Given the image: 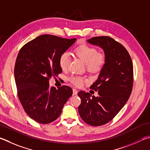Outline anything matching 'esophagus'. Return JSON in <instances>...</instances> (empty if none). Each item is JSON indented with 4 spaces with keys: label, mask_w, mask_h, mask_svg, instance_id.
Here are the masks:
<instances>
[{
    "label": "esophagus",
    "mask_w": 150,
    "mask_h": 150,
    "mask_svg": "<svg viewBox=\"0 0 150 150\" xmlns=\"http://www.w3.org/2000/svg\"><path fill=\"white\" fill-rule=\"evenodd\" d=\"M77 92H78V91H77V89H75V88H73V94L77 95Z\"/></svg>",
    "instance_id": "esophagus-1"
}]
</instances>
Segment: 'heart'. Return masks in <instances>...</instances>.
<instances>
[{
  "label": "heart",
  "instance_id": "obj_1",
  "mask_svg": "<svg viewBox=\"0 0 150 150\" xmlns=\"http://www.w3.org/2000/svg\"><path fill=\"white\" fill-rule=\"evenodd\" d=\"M75 54L86 64V69L91 72H98L105 64V56L98 52L97 50L88 45H81L75 50ZM70 62L69 54H62L59 59V64L62 70H66ZM85 79L80 76H71L69 81L75 85L79 86L83 83Z\"/></svg>",
  "mask_w": 150,
  "mask_h": 150
}]
</instances>
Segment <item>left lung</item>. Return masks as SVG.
Returning <instances> with one entry per match:
<instances>
[{
  "instance_id": "8db88e82",
  "label": "left lung",
  "mask_w": 150,
  "mask_h": 150,
  "mask_svg": "<svg viewBox=\"0 0 150 150\" xmlns=\"http://www.w3.org/2000/svg\"><path fill=\"white\" fill-rule=\"evenodd\" d=\"M90 44L102 48L105 64L97 80L90 86L97 91L95 97L80 91L81 103L78 111L81 119L92 126H100L112 120L129 100L133 84V66L123 46L110 37H95Z\"/></svg>"
}]
</instances>
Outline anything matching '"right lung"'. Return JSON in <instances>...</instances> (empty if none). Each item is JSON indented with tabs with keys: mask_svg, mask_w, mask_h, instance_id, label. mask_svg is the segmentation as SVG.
<instances>
[{
	"mask_svg": "<svg viewBox=\"0 0 150 150\" xmlns=\"http://www.w3.org/2000/svg\"><path fill=\"white\" fill-rule=\"evenodd\" d=\"M76 40L42 35L19 52L14 67L18 95L26 113L39 123L48 124L58 119L73 94L68 86L50 87L49 79L62 72L59 57Z\"/></svg>",
	"mask_w": 150,
	"mask_h": 150,
	"instance_id": "1",
	"label": "right lung"
}]
</instances>
